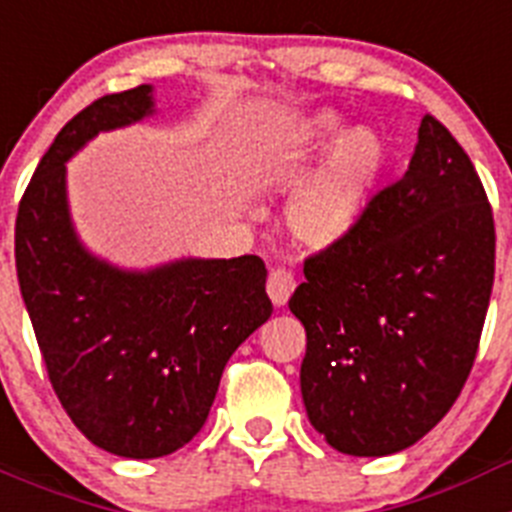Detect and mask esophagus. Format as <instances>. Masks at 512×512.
Here are the masks:
<instances>
[{
  "mask_svg": "<svg viewBox=\"0 0 512 512\" xmlns=\"http://www.w3.org/2000/svg\"><path fill=\"white\" fill-rule=\"evenodd\" d=\"M295 287H297L295 277H292V271L287 269H271L269 279H266V292H269L271 302H274L277 307L287 305V300L292 297Z\"/></svg>",
  "mask_w": 512,
  "mask_h": 512,
  "instance_id": "obj_1",
  "label": "esophagus"
}]
</instances>
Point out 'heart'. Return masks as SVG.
<instances>
[{"mask_svg":"<svg viewBox=\"0 0 512 512\" xmlns=\"http://www.w3.org/2000/svg\"><path fill=\"white\" fill-rule=\"evenodd\" d=\"M341 130L333 115L312 117L307 140L315 151L325 148ZM384 161L382 140L369 128L341 135L328 164L292 197L287 223L292 235L307 248H330L343 241L359 220Z\"/></svg>","mask_w":512,"mask_h":512,"instance_id":"heart-1","label":"heart"}]
</instances>
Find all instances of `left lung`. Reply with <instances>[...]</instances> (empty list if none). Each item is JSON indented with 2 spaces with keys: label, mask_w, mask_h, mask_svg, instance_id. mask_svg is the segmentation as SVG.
<instances>
[{
  "label": "left lung",
  "mask_w": 512,
  "mask_h": 512,
  "mask_svg": "<svg viewBox=\"0 0 512 512\" xmlns=\"http://www.w3.org/2000/svg\"><path fill=\"white\" fill-rule=\"evenodd\" d=\"M495 282V220L474 164L433 115L410 166L336 246L305 261L302 400L341 454L408 449L472 372Z\"/></svg>",
  "instance_id": "1"
}]
</instances>
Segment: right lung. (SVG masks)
<instances>
[{
  "mask_svg": "<svg viewBox=\"0 0 512 512\" xmlns=\"http://www.w3.org/2000/svg\"><path fill=\"white\" fill-rule=\"evenodd\" d=\"M153 112L148 84L94 99L40 158L20 200L15 264L53 392L94 446L158 459L192 441L235 348L271 315L259 256L122 271L74 233L66 161Z\"/></svg>",
  "mask_w": 512,
  "mask_h": 512,
  "instance_id": "obj_1",
  "label": "right lung"
}]
</instances>
